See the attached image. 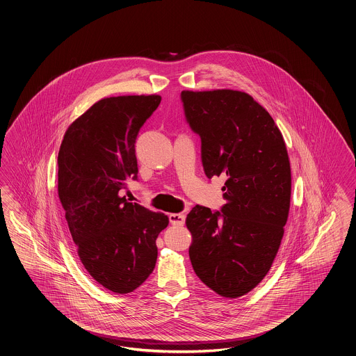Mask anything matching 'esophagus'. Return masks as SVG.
<instances>
[{
  "label": "esophagus",
  "instance_id": "obj_1",
  "mask_svg": "<svg viewBox=\"0 0 356 356\" xmlns=\"http://www.w3.org/2000/svg\"><path fill=\"white\" fill-rule=\"evenodd\" d=\"M168 218H170V222L172 225L181 226L185 224V215L184 213H171Z\"/></svg>",
  "mask_w": 356,
  "mask_h": 356
}]
</instances>
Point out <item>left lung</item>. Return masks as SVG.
Listing matches in <instances>:
<instances>
[{
	"instance_id": "left-lung-1",
	"label": "left lung",
	"mask_w": 356,
	"mask_h": 356,
	"mask_svg": "<svg viewBox=\"0 0 356 356\" xmlns=\"http://www.w3.org/2000/svg\"><path fill=\"white\" fill-rule=\"evenodd\" d=\"M191 130L202 141L209 179L226 177L221 211L195 206L186 217L193 269L217 295L236 298L268 274L284 234L291 165L282 132L242 91H182Z\"/></svg>"
}]
</instances>
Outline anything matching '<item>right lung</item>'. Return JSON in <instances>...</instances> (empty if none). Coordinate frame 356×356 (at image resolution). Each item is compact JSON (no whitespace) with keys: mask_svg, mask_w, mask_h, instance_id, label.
<instances>
[{"mask_svg":"<svg viewBox=\"0 0 356 356\" xmlns=\"http://www.w3.org/2000/svg\"><path fill=\"white\" fill-rule=\"evenodd\" d=\"M159 95L105 97L65 131L58 194L79 260L99 284L130 293L156 266L158 234L168 217L120 195L138 179L135 143Z\"/></svg>","mask_w":356,"mask_h":356,"instance_id":"1","label":"right lung"}]
</instances>
